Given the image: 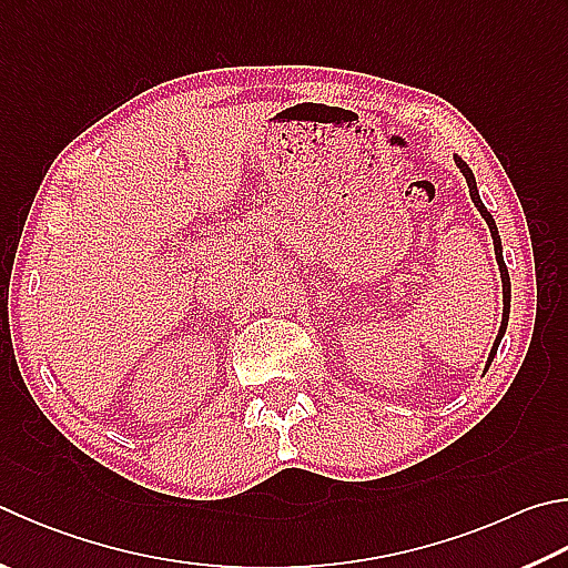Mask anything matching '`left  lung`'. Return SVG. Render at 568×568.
Returning a JSON list of instances; mask_svg holds the SVG:
<instances>
[{
	"mask_svg": "<svg viewBox=\"0 0 568 568\" xmlns=\"http://www.w3.org/2000/svg\"><path fill=\"white\" fill-rule=\"evenodd\" d=\"M455 161H457V166H459V171L464 173V179H467V185H469V195H471V201H474V205H477V211L481 213V219L487 221V225H489V231H491V239H494V253H497V263H499V273H501V285H504V315H501V327H499V335H497V339H494V347H491V353H489V363L487 365H491V359H494V355H497V347H499V339H501V335L507 333V323H509V303H511V285H509V271H507V263H504V257H501V241H499V231H497V225H494V219H491V213L484 209V203L479 201V193H477V183H474V173L469 171V166L467 163H464L459 156H455Z\"/></svg>",
	"mask_w": 568,
	"mask_h": 568,
	"instance_id": "obj_1",
	"label": "left lung"
}]
</instances>
